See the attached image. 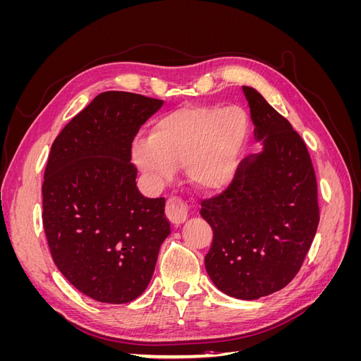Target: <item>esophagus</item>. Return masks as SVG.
Listing matches in <instances>:
<instances>
[{"label": "esophagus", "mask_w": 361, "mask_h": 361, "mask_svg": "<svg viewBox=\"0 0 361 361\" xmlns=\"http://www.w3.org/2000/svg\"><path fill=\"white\" fill-rule=\"evenodd\" d=\"M166 214L173 226H179L188 218V206L178 197H170L167 200Z\"/></svg>", "instance_id": "34e87169"}]
</instances>
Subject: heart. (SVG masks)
Here are the masks:
<instances>
[{
  "mask_svg": "<svg viewBox=\"0 0 361 361\" xmlns=\"http://www.w3.org/2000/svg\"><path fill=\"white\" fill-rule=\"evenodd\" d=\"M248 134L241 106H180L157 118L149 137L134 141L130 157L154 185L182 166L197 188L223 191L238 178Z\"/></svg>",
  "mask_w": 361,
  "mask_h": 361,
  "instance_id": "1",
  "label": "heart"
}]
</instances>
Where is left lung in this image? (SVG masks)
<instances>
[{
  "mask_svg": "<svg viewBox=\"0 0 361 361\" xmlns=\"http://www.w3.org/2000/svg\"><path fill=\"white\" fill-rule=\"evenodd\" d=\"M262 150L241 162L221 195L202 203L214 231L204 267L214 285L239 300L285 288L300 271L319 223L307 147L256 89L243 85Z\"/></svg>",
  "mask_w": 361,
  "mask_h": 361,
  "instance_id": "obj_1",
  "label": "left lung"
}]
</instances>
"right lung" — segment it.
<instances>
[{
  "label": "right lung",
  "instance_id": "1",
  "mask_svg": "<svg viewBox=\"0 0 361 361\" xmlns=\"http://www.w3.org/2000/svg\"><path fill=\"white\" fill-rule=\"evenodd\" d=\"M162 101L97 94L54 140L43 180V227L61 274L101 302L145 292L170 235L166 200L137 188L130 143Z\"/></svg>",
  "mask_w": 361,
  "mask_h": 361
}]
</instances>
